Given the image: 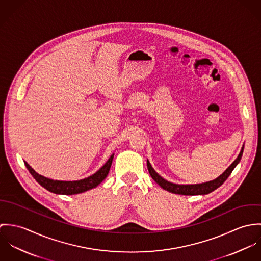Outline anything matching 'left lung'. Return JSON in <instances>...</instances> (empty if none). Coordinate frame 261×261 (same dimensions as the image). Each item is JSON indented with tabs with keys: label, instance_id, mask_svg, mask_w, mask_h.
I'll return each instance as SVG.
<instances>
[{
	"label": "left lung",
	"instance_id": "left-lung-1",
	"mask_svg": "<svg viewBox=\"0 0 261 261\" xmlns=\"http://www.w3.org/2000/svg\"><path fill=\"white\" fill-rule=\"evenodd\" d=\"M243 149H244V146L242 147L241 151H240L239 155L237 156V159L230 165V167L224 172L222 175H220L217 179H215L213 181H210V182H207V183H203V184L178 185V184H174V183L168 182L165 179H163L158 173H155V171L152 169L151 165L149 164V161L147 162V165H148V170H149L150 177L153 179V181L158 185H160L163 189H165V190H167V191H169L171 193L179 194V195H192V196L193 195H206V194H209V193L213 192L217 188H219L227 180V178L230 176V174L232 173L234 168L240 162L242 153H243Z\"/></svg>",
	"mask_w": 261,
	"mask_h": 261
}]
</instances>
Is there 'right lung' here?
Masks as SVG:
<instances>
[{
  "label": "right lung",
  "instance_id": "add662e5",
  "mask_svg": "<svg viewBox=\"0 0 261 261\" xmlns=\"http://www.w3.org/2000/svg\"><path fill=\"white\" fill-rule=\"evenodd\" d=\"M112 160H113V154L111 155L109 161L101 167L95 174L92 176L85 178L83 180L79 181H54L48 178H45L41 175L37 174L26 162L25 166L29 170L30 174L33 176V178L37 181L38 183L42 187H44L46 190L55 193V194H61V195H74V194H79L82 192H85L87 190H90L92 188H95L98 186L108 176L111 166H112Z\"/></svg>",
  "mask_w": 261,
  "mask_h": 261
}]
</instances>
